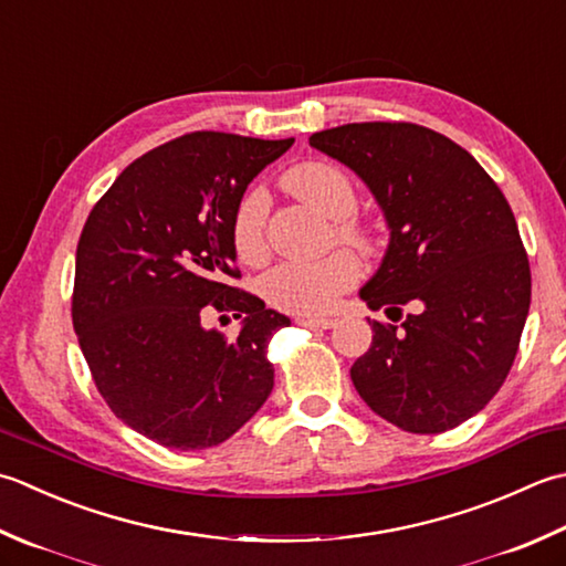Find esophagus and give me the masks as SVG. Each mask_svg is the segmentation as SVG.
Returning a JSON list of instances; mask_svg holds the SVG:
<instances>
[{
    "mask_svg": "<svg viewBox=\"0 0 566 566\" xmlns=\"http://www.w3.org/2000/svg\"><path fill=\"white\" fill-rule=\"evenodd\" d=\"M296 324L312 331H328L336 326V321L334 318H296Z\"/></svg>",
    "mask_w": 566,
    "mask_h": 566,
    "instance_id": "obj_1",
    "label": "esophagus"
}]
</instances>
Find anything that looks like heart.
<instances>
[{
    "instance_id": "heart-1",
    "label": "heart",
    "mask_w": 566,
    "mask_h": 566,
    "mask_svg": "<svg viewBox=\"0 0 566 566\" xmlns=\"http://www.w3.org/2000/svg\"><path fill=\"white\" fill-rule=\"evenodd\" d=\"M284 186L336 220V235L346 245L368 250L373 232L353 218L358 206L356 184L331 161H302L284 174ZM270 201L262 188H248L230 218V240L238 260L260 264L268 258ZM360 280V264L348 252H336L321 262H284L262 280V294L274 308L296 316H324Z\"/></svg>"
}]
</instances>
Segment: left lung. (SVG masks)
Listing matches in <instances>:
<instances>
[{
  "instance_id": "obj_1",
  "label": "left lung",
  "mask_w": 566,
  "mask_h": 566,
  "mask_svg": "<svg viewBox=\"0 0 566 566\" xmlns=\"http://www.w3.org/2000/svg\"><path fill=\"white\" fill-rule=\"evenodd\" d=\"M308 144L370 186L392 230L360 296L397 316L368 318L373 343L353 363V385L412 434L459 427L501 390L530 312L533 276L511 206L467 149L415 122H353ZM407 303L416 312L402 317Z\"/></svg>"
}]
</instances>
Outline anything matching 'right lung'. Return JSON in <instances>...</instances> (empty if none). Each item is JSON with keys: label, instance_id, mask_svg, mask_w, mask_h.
Listing matches in <instances>:
<instances>
[{"label": "right lung", "instance_id": "add662e5", "mask_svg": "<svg viewBox=\"0 0 566 566\" xmlns=\"http://www.w3.org/2000/svg\"><path fill=\"white\" fill-rule=\"evenodd\" d=\"M294 139L188 132L132 161L87 216L75 252L73 328L97 392L157 444H223L268 400V346L290 318L235 286L230 218ZM243 318L235 339L202 328Z\"/></svg>", "mask_w": 566, "mask_h": 566}]
</instances>
